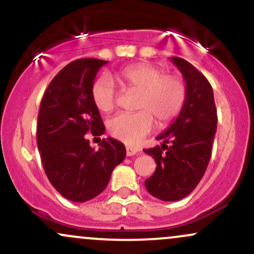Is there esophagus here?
Masks as SVG:
<instances>
[{
	"instance_id": "esophagus-1",
	"label": "esophagus",
	"mask_w": 254,
	"mask_h": 254,
	"mask_svg": "<svg viewBox=\"0 0 254 254\" xmlns=\"http://www.w3.org/2000/svg\"><path fill=\"white\" fill-rule=\"evenodd\" d=\"M138 153H139L138 148L133 147V146H126V154L128 157L135 156V154H138Z\"/></svg>"
}]
</instances>
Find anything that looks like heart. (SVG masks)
Instances as JSON below:
<instances>
[{
  "mask_svg": "<svg viewBox=\"0 0 254 254\" xmlns=\"http://www.w3.org/2000/svg\"><path fill=\"white\" fill-rule=\"evenodd\" d=\"M119 78L129 91L138 92L135 113H121L110 119L109 133L128 145H136L153 129L154 119L160 126L174 121L183 109L187 86L180 74L163 73L151 64H134L125 67ZM91 98L100 112L115 108L116 90L107 76L97 78L91 86Z\"/></svg>",
  "mask_w": 254,
  "mask_h": 254,
  "instance_id": "obj_1",
  "label": "heart"
}]
</instances>
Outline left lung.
Instances as JSON below:
<instances>
[{"label":"left lung","instance_id":"8db88e82","mask_svg":"<svg viewBox=\"0 0 254 254\" xmlns=\"http://www.w3.org/2000/svg\"><path fill=\"white\" fill-rule=\"evenodd\" d=\"M171 61L186 80V103L177 119L156 138L162 145L144 150L157 164L145 187L162 201H178L197 187L210 160L217 124L214 92L208 79L186 59L172 57Z\"/></svg>","mask_w":254,"mask_h":254}]
</instances>
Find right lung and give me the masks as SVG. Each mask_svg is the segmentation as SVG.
Returning <instances> with one entry per match:
<instances>
[{"mask_svg": "<svg viewBox=\"0 0 254 254\" xmlns=\"http://www.w3.org/2000/svg\"><path fill=\"white\" fill-rule=\"evenodd\" d=\"M107 61L82 58L63 67L45 91L38 114V150L47 178L63 197L85 202L108 186L113 170L126 158L119 140L90 147L85 134L106 132L91 98L94 79Z\"/></svg>", "mask_w": 254, "mask_h": 254, "instance_id": "obj_1", "label": "right lung"}]
</instances>
